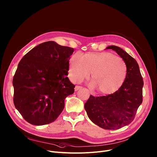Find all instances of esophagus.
<instances>
[{"mask_svg":"<svg viewBox=\"0 0 157 157\" xmlns=\"http://www.w3.org/2000/svg\"><path fill=\"white\" fill-rule=\"evenodd\" d=\"M82 88V87L81 86H75V90L76 91H78V90H80V89H81Z\"/></svg>","mask_w":157,"mask_h":157,"instance_id":"34e87169","label":"esophagus"}]
</instances>
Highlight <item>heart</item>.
Returning a JSON list of instances; mask_svg holds the SVG:
<instances>
[{
	"label": "heart",
	"mask_w": 157,
	"mask_h": 157,
	"mask_svg": "<svg viewBox=\"0 0 157 157\" xmlns=\"http://www.w3.org/2000/svg\"><path fill=\"white\" fill-rule=\"evenodd\" d=\"M94 78L90 87L98 88L103 94H111L118 91L127 75L124 61L109 52H90L83 56L77 52L69 61L68 76L73 82H79L90 76Z\"/></svg>",
	"instance_id": "b5f03b06"
}]
</instances>
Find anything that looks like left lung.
Here are the masks:
<instances>
[{"label": "left lung", "mask_w": 157, "mask_h": 157, "mask_svg": "<svg viewBox=\"0 0 157 157\" xmlns=\"http://www.w3.org/2000/svg\"><path fill=\"white\" fill-rule=\"evenodd\" d=\"M124 61L127 75L121 88L114 93L94 97L90 95L84 105L90 119L105 130H118L129 124L142 103L143 78L136 61L126 51L116 46H109Z\"/></svg>", "instance_id": "left-lung-1"}]
</instances>
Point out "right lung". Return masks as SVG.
Segmentation results:
<instances>
[{
  "instance_id": "right-lung-1",
  "label": "right lung",
  "mask_w": 157,
  "mask_h": 157,
  "mask_svg": "<svg viewBox=\"0 0 157 157\" xmlns=\"http://www.w3.org/2000/svg\"><path fill=\"white\" fill-rule=\"evenodd\" d=\"M74 49L54 41L40 44L19 62L13 78V103L28 123L44 125L55 121L65 98L75 85L67 77Z\"/></svg>"
}]
</instances>
